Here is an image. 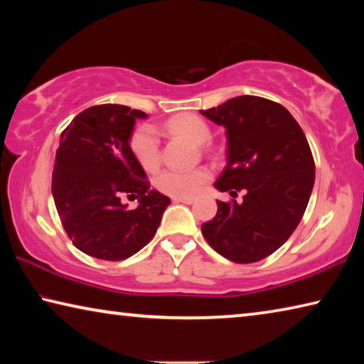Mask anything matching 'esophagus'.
<instances>
[{
	"instance_id": "esophagus-1",
	"label": "esophagus",
	"mask_w": 364,
	"mask_h": 364,
	"mask_svg": "<svg viewBox=\"0 0 364 364\" xmlns=\"http://www.w3.org/2000/svg\"><path fill=\"white\" fill-rule=\"evenodd\" d=\"M173 202H176V204H193L194 199L193 197H173Z\"/></svg>"
}]
</instances>
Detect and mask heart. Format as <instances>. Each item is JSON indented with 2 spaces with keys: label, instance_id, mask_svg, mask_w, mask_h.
I'll return each instance as SVG.
<instances>
[{
  "label": "heart",
  "instance_id": "1",
  "mask_svg": "<svg viewBox=\"0 0 364 364\" xmlns=\"http://www.w3.org/2000/svg\"><path fill=\"white\" fill-rule=\"evenodd\" d=\"M171 134L181 136L191 144L202 146L210 139V128L199 117L183 114L176 115L165 123ZM133 156L146 171H154L160 164V146L157 133L149 125H141L130 138ZM210 173L204 167L189 170H164L156 176V188L160 193L173 197H191L197 194L208 181Z\"/></svg>",
  "mask_w": 364,
  "mask_h": 364
}]
</instances>
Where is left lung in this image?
Instances as JSON below:
<instances>
[{
  "label": "left lung",
  "instance_id": "1",
  "mask_svg": "<svg viewBox=\"0 0 364 364\" xmlns=\"http://www.w3.org/2000/svg\"><path fill=\"white\" fill-rule=\"evenodd\" d=\"M200 114L226 130L228 164L215 188L245 193L242 202L217 200L202 234L228 260H263L291 237L310 200L315 160L305 133L286 107L258 96L232 97Z\"/></svg>",
  "mask_w": 364,
  "mask_h": 364
}]
</instances>
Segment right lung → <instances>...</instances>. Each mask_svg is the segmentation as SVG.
I'll return each mask as SVG.
<instances>
[{
    "mask_svg": "<svg viewBox=\"0 0 364 364\" xmlns=\"http://www.w3.org/2000/svg\"><path fill=\"white\" fill-rule=\"evenodd\" d=\"M147 114L120 104L80 112L60 134L53 171V197L73 245L100 260L136 254L156 234L170 197L149 189L130 147L138 119ZM139 196L128 211L119 199Z\"/></svg>",
    "mask_w": 364,
    "mask_h": 364,
    "instance_id": "add662e5",
    "label": "right lung"
}]
</instances>
